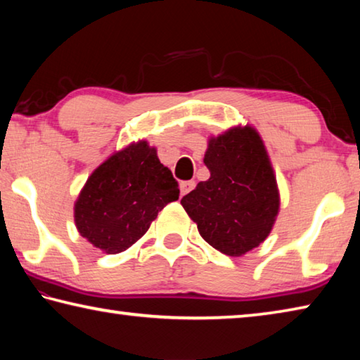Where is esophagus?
<instances>
[{
  "label": "esophagus",
  "mask_w": 360,
  "mask_h": 360,
  "mask_svg": "<svg viewBox=\"0 0 360 360\" xmlns=\"http://www.w3.org/2000/svg\"><path fill=\"white\" fill-rule=\"evenodd\" d=\"M195 182L193 181H184L181 182V195H187L191 191H193Z\"/></svg>",
  "instance_id": "34e87169"
}]
</instances>
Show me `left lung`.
Returning a JSON list of instances; mask_svg holds the SVG:
<instances>
[{"instance_id": "left-lung-1", "label": "left lung", "mask_w": 360, "mask_h": 360, "mask_svg": "<svg viewBox=\"0 0 360 360\" xmlns=\"http://www.w3.org/2000/svg\"><path fill=\"white\" fill-rule=\"evenodd\" d=\"M210 179L182 197L202 238L240 257L264 243L279 212V191L259 131L236 125L208 139L203 158Z\"/></svg>"}]
</instances>
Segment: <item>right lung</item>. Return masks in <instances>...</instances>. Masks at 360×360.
Wrapping results in <instances>:
<instances>
[{"mask_svg":"<svg viewBox=\"0 0 360 360\" xmlns=\"http://www.w3.org/2000/svg\"><path fill=\"white\" fill-rule=\"evenodd\" d=\"M178 198L172 172L158 160L157 149L141 139L114 152L89 176L75 203V224L90 245L119 254Z\"/></svg>","mask_w":360,"mask_h":360,"instance_id":"obj_1","label":"right lung"}]
</instances>
